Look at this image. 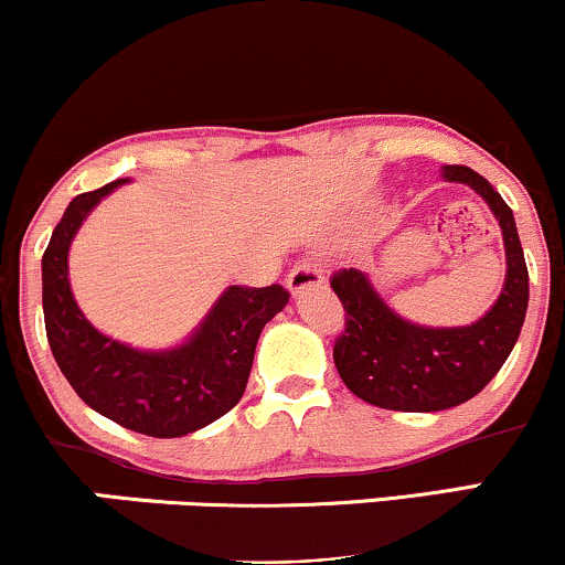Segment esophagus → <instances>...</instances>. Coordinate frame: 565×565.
Returning <instances> with one entry per match:
<instances>
[{
  "instance_id": "esophagus-1",
  "label": "esophagus",
  "mask_w": 565,
  "mask_h": 565,
  "mask_svg": "<svg viewBox=\"0 0 565 565\" xmlns=\"http://www.w3.org/2000/svg\"><path fill=\"white\" fill-rule=\"evenodd\" d=\"M323 287V274L321 268H316L313 263H300L291 268V274L287 276V289L291 295H302L308 289H319Z\"/></svg>"
}]
</instances>
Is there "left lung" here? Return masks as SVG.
<instances>
[{
    "instance_id": "1",
    "label": "left lung",
    "mask_w": 565,
    "mask_h": 565,
    "mask_svg": "<svg viewBox=\"0 0 565 565\" xmlns=\"http://www.w3.org/2000/svg\"><path fill=\"white\" fill-rule=\"evenodd\" d=\"M440 178L472 188L502 228L508 274L481 319L468 327H423L395 313L364 270L332 276L345 308V332L334 342L337 372L350 393L393 412H444L470 401L497 377L526 319L529 270L512 210L470 167L446 164Z\"/></svg>"
}]
</instances>
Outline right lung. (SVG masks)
I'll return each instance as SVG.
<instances>
[{
  "label": "right lung",
  "mask_w": 565,
  "mask_h": 565,
  "mask_svg": "<svg viewBox=\"0 0 565 565\" xmlns=\"http://www.w3.org/2000/svg\"><path fill=\"white\" fill-rule=\"evenodd\" d=\"M129 178L76 196L42 257V308L50 350L76 395L103 417L153 438H180L242 401L263 327L289 291L228 287L180 345L138 350L97 332L74 300L68 249L89 212Z\"/></svg>",
  "instance_id": "1"
}]
</instances>
